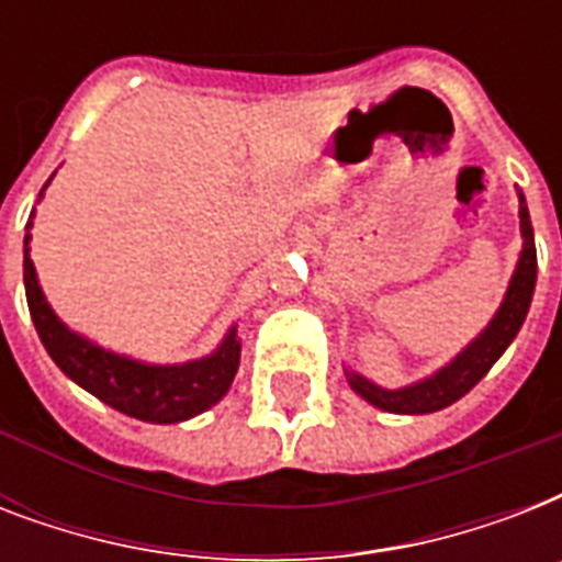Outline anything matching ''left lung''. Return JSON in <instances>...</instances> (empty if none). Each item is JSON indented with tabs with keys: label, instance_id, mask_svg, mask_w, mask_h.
I'll use <instances>...</instances> for the list:
<instances>
[{
	"label": "left lung",
	"instance_id": "8db88e82",
	"mask_svg": "<svg viewBox=\"0 0 562 562\" xmlns=\"http://www.w3.org/2000/svg\"><path fill=\"white\" fill-rule=\"evenodd\" d=\"M519 218H522L519 227H522L525 238L522 256H519V265H516L505 303L496 312V317L490 321L487 329L452 364H446L440 373H435L426 382L411 384V387H402V391H382V387L370 384L368 379H361L359 373H350L352 391L364 396L370 405L391 411V414H431V411H440L461 400L463 393H470L487 375V370L496 364L498 356L510 347L516 333L522 329V321L528 315V306H531L533 285H537V245H533L531 215H528L522 194H519Z\"/></svg>",
	"mask_w": 562,
	"mask_h": 562
}]
</instances>
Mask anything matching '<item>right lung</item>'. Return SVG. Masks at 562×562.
Returning <instances> with one entry per match:
<instances>
[{
	"mask_svg": "<svg viewBox=\"0 0 562 562\" xmlns=\"http://www.w3.org/2000/svg\"><path fill=\"white\" fill-rule=\"evenodd\" d=\"M25 227L31 229V218ZM29 241L31 233H25L22 280H25L31 321L37 326L40 341L52 361L72 382L81 384L83 391L108 402L110 408L122 411L127 417L145 419V423H180V419L194 417L215 405L227 393L238 370V352H241L236 329L227 335V341L221 344L218 352H212L210 359L189 361L178 368H148L139 361L104 352L95 344L83 341L81 335L69 333L48 308L29 256Z\"/></svg>",
	"mask_w": 562,
	"mask_h": 562,
	"instance_id": "add662e5",
	"label": "right lung"
}]
</instances>
